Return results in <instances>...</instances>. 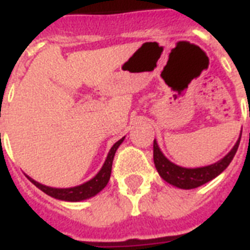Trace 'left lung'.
<instances>
[{"mask_svg":"<svg viewBox=\"0 0 250 250\" xmlns=\"http://www.w3.org/2000/svg\"><path fill=\"white\" fill-rule=\"evenodd\" d=\"M240 139H241V135H240ZM240 139L234 144L233 148L230 149V152L225 155L221 160L213 163L210 166H207V167L199 168H184L173 164L163 155L156 140H153V163H155V167L158 169L159 175L166 182L177 187V188H182V189H192V188H197L205 183L210 182L212 179L219 176L220 173L228 167L237 152Z\"/></svg>","mask_w":250,"mask_h":250,"instance_id":"8db88e82","label":"left lung"}]
</instances>
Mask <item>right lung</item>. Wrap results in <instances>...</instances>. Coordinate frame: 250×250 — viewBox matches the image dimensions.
<instances>
[{"label": "right lung", "mask_w": 250, "mask_h": 250, "mask_svg": "<svg viewBox=\"0 0 250 250\" xmlns=\"http://www.w3.org/2000/svg\"><path fill=\"white\" fill-rule=\"evenodd\" d=\"M125 140V138H122L118 140L112 147H111L110 152L107 155V159L103 167L101 168V171L98 172L95 177H92L91 180H88L84 184H81L78 187H73V188H51V187H46L43 184H40L36 180H33L31 177L27 176V179L30 180L37 188H40L41 191L45 192L46 195L51 196L54 199L58 200H64V201H82L86 199H90L92 196H95L97 193L107 186V183L110 180L111 176V168H112V160L115 156V152L118 147H119L122 142Z\"/></svg>", "instance_id": "right-lung-1"}]
</instances>
